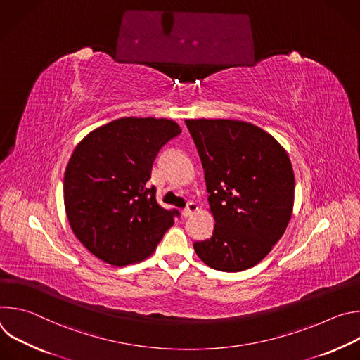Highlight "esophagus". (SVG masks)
<instances>
[{"mask_svg":"<svg viewBox=\"0 0 360 360\" xmlns=\"http://www.w3.org/2000/svg\"><path fill=\"white\" fill-rule=\"evenodd\" d=\"M196 211H198V205H196L195 202H189V203H188V207L182 211V217L189 218V217H192Z\"/></svg>","mask_w":360,"mask_h":360,"instance_id":"obj_1","label":"esophagus"}]
</instances>
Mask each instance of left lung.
Returning <instances> with one entry per match:
<instances>
[{
  "mask_svg": "<svg viewBox=\"0 0 360 360\" xmlns=\"http://www.w3.org/2000/svg\"><path fill=\"white\" fill-rule=\"evenodd\" d=\"M202 161L215 219L195 242L203 264L240 272L259 264L290 221L295 175L288 152L266 131L236 120L185 121Z\"/></svg>",
  "mask_w": 360,
  "mask_h": 360,
  "instance_id": "obj_1",
  "label": "left lung"
}]
</instances>
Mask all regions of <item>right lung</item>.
<instances>
[{"label":"right lung","instance_id":"obj_1","mask_svg":"<svg viewBox=\"0 0 360 360\" xmlns=\"http://www.w3.org/2000/svg\"><path fill=\"white\" fill-rule=\"evenodd\" d=\"M165 118H120L89 132L64 175L72 232L98 259L114 266L141 262L157 249L178 211H167L149 186L160 149L181 134Z\"/></svg>","mask_w":360,"mask_h":360}]
</instances>
